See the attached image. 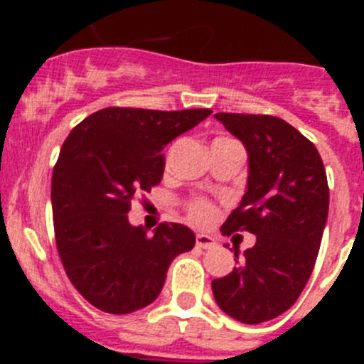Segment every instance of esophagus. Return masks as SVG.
Here are the masks:
<instances>
[{
    "label": "esophagus",
    "instance_id": "esophagus-1",
    "mask_svg": "<svg viewBox=\"0 0 364 364\" xmlns=\"http://www.w3.org/2000/svg\"><path fill=\"white\" fill-rule=\"evenodd\" d=\"M215 244H217V240H215L213 237H210V235H204V233L197 235V246L202 247V250H210V247H213Z\"/></svg>",
    "mask_w": 364,
    "mask_h": 364
}]
</instances>
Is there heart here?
Returning a JSON list of instances; mask_svg holds the SVG:
<instances>
[{
	"mask_svg": "<svg viewBox=\"0 0 364 364\" xmlns=\"http://www.w3.org/2000/svg\"><path fill=\"white\" fill-rule=\"evenodd\" d=\"M189 215L197 224H210L215 218V208L205 200H197L193 202L191 208H189Z\"/></svg>",
	"mask_w": 364,
	"mask_h": 364,
	"instance_id": "obj_1",
	"label": "heart"
}]
</instances>
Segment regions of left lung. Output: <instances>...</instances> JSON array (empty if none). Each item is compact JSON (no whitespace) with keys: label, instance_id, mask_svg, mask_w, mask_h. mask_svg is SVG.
<instances>
[{"label":"left lung","instance_id":"left-lung-1","mask_svg":"<svg viewBox=\"0 0 364 364\" xmlns=\"http://www.w3.org/2000/svg\"><path fill=\"white\" fill-rule=\"evenodd\" d=\"M247 151V184L220 231H250L255 246L226 277L211 282L218 308L235 321L275 319L304 290L328 218L326 171L319 151L288 122L268 114H215Z\"/></svg>","mask_w":364,"mask_h":364}]
</instances>
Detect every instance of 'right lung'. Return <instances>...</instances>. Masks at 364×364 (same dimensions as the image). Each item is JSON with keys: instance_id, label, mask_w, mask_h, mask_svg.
Wrapping results in <instances>:
<instances>
[{"instance_id": "obj_1", "label": "right lung", "mask_w": 364, "mask_h": 364, "mask_svg": "<svg viewBox=\"0 0 364 364\" xmlns=\"http://www.w3.org/2000/svg\"><path fill=\"white\" fill-rule=\"evenodd\" d=\"M210 114L107 107L63 142L50 186L58 253L74 288L98 310L122 315L151 304L175 257L195 246L188 226L166 222L149 237L127 213L136 193L162 180L164 147Z\"/></svg>"}]
</instances>
